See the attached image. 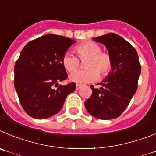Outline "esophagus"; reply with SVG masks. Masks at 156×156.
<instances>
[{"label":"esophagus","instance_id":"34e87169","mask_svg":"<svg viewBox=\"0 0 156 156\" xmlns=\"http://www.w3.org/2000/svg\"><path fill=\"white\" fill-rule=\"evenodd\" d=\"M81 87V85H80V84H76V89L78 90V89H80Z\"/></svg>","mask_w":156,"mask_h":156}]
</instances>
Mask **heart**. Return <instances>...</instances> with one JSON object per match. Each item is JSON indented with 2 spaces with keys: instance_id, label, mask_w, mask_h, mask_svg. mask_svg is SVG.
Masks as SVG:
<instances>
[{
  "instance_id": "1",
  "label": "heart",
  "mask_w": 156,
  "mask_h": 156,
  "mask_svg": "<svg viewBox=\"0 0 156 156\" xmlns=\"http://www.w3.org/2000/svg\"><path fill=\"white\" fill-rule=\"evenodd\" d=\"M78 58L85 61L83 71H78L71 74L70 81L76 83H88L97 80L99 75L101 77L106 76L111 71L113 61L111 56L106 52L101 51L99 44L92 41L78 45L75 48ZM78 57L71 53H65L62 57V64L66 71L73 72L80 67V61Z\"/></svg>"
}]
</instances>
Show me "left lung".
<instances>
[{
  "label": "left lung",
  "mask_w": 156,
  "mask_h": 156,
  "mask_svg": "<svg viewBox=\"0 0 156 156\" xmlns=\"http://www.w3.org/2000/svg\"><path fill=\"white\" fill-rule=\"evenodd\" d=\"M93 40L103 44L113 61L111 71L100 83L91 85L92 94L85 106L92 116L101 120L118 117L125 110L137 89L141 64L135 49L123 38L109 33Z\"/></svg>",
  "instance_id": "1"
}]
</instances>
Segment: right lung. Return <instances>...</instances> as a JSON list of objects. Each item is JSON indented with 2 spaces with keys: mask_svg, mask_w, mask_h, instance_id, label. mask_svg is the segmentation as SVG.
Wrapping results in <instances>:
<instances>
[{
  "mask_svg": "<svg viewBox=\"0 0 156 156\" xmlns=\"http://www.w3.org/2000/svg\"><path fill=\"white\" fill-rule=\"evenodd\" d=\"M75 42L65 36L47 34L22 49L15 65L14 84L22 108L33 118L47 119L57 114L68 94L75 90V82L58 84L68 78L61 61Z\"/></svg>",
  "mask_w": 156,
  "mask_h": 156,
  "instance_id": "add662e5",
  "label": "right lung"
}]
</instances>
